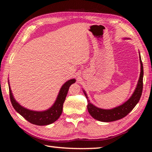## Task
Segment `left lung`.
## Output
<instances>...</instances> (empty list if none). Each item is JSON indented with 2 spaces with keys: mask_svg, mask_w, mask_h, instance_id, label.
<instances>
[{
  "mask_svg": "<svg viewBox=\"0 0 152 152\" xmlns=\"http://www.w3.org/2000/svg\"><path fill=\"white\" fill-rule=\"evenodd\" d=\"M139 61H140L141 64V73L135 91L132 94V96H131V98L126 102L122 104V105L113 109H109V110L98 108V107L93 105L89 102L86 92L83 90L87 98V100H88V106H87L88 107V110L89 113L90 114V115L94 118L102 122L115 121L125 117L135 108V106L139 102V99H140L143 91V67L140 54H139Z\"/></svg>",
  "mask_w": 152,
  "mask_h": 152,
  "instance_id": "left-lung-1",
  "label": "left lung"
}]
</instances>
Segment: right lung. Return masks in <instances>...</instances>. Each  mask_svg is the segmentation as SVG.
<instances>
[{
  "mask_svg": "<svg viewBox=\"0 0 152 152\" xmlns=\"http://www.w3.org/2000/svg\"><path fill=\"white\" fill-rule=\"evenodd\" d=\"M75 81V79H72L64 83L60 89L55 102L49 109L44 111L31 110L20 105L15 99L9 83L10 99L15 110L29 123L39 126L48 125L55 122L61 115L63 112V103L65 100L69 87Z\"/></svg>",
  "mask_w": 152,
  "mask_h": 152,
  "instance_id": "add662e5",
  "label": "right lung"
}]
</instances>
